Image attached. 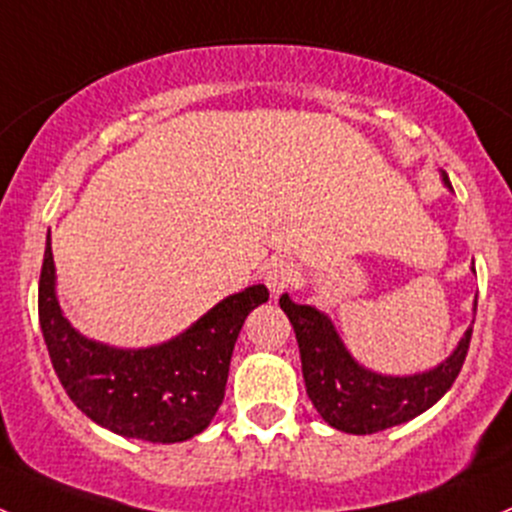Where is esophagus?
<instances>
[{
  "instance_id": "34e87169",
  "label": "esophagus",
  "mask_w": 512,
  "mask_h": 512,
  "mask_svg": "<svg viewBox=\"0 0 512 512\" xmlns=\"http://www.w3.org/2000/svg\"><path fill=\"white\" fill-rule=\"evenodd\" d=\"M295 276H298V271H295L293 263L276 261L266 268V273H263V281H266V288L271 291L273 298H278V295L286 293L288 288L293 286Z\"/></svg>"
}]
</instances>
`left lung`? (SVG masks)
I'll return each mask as SVG.
<instances>
[{"instance_id": "8db88e82", "label": "left lung", "mask_w": 512, "mask_h": 512, "mask_svg": "<svg viewBox=\"0 0 512 512\" xmlns=\"http://www.w3.org/2000/svg\"><path fill=\"white\" fill-rule=\"evenodd\" d=\"M441 182L451 189L446 172H441ZM471 271L476 273V268ZM278 303L298 337L300 365L310 402L333 429L345 434H377L412 421L414 416L434 407L456 382L471 342L468 328L451 355L431 370L382 374L360 365L352 357L328 313L315 305L293 303L288 293H283ZM476 303L478 300H473V313Z\"/></svg>"}]
</instances>
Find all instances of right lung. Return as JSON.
Listing matches in <instances>:
<instances>
[{"label":"right lung","mask_w":512,"mask_h":512,"mask_svg":"<svg viewBox=\"0 0 512 512\" xmlns=\"http://www.w3.org/2000/svg\"><path fill=\"white\" fill-rule=\"evenodd\" d=\"M266 286L226 295L187 330L150 347H115L78 333L56 293L51 231L39 281V323L71 402L125 439L179 444L202 434L224 402L231 352Z\"/></svg>","instance_id":"1"}]
</instances>
